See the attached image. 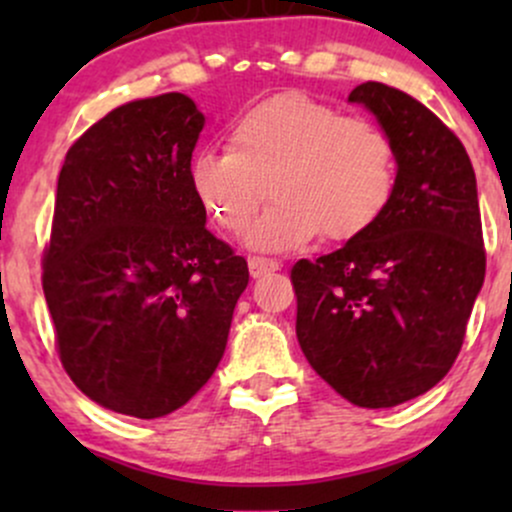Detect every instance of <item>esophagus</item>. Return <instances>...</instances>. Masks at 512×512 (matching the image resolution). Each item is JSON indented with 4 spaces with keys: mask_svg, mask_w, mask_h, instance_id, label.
Here are the masks:
<instances>
[{
    "mask_svg": "<svg viewBox=\"0 0 512 512\" xmlns=\"http://www.w3.org/2000/svg\"><path fill=\"white\" fill-rule=\"evenodd\" d=\"M248 267H250V276H252V279H257V276H264V274H269V272H276V269H279V262H276V260H267V257H250Z\"/></svg>",
    "mask_w": 512,
    "mask_h": 512,
    "instance_id": "1",
    "label": "esophagus"
}]
</instances>
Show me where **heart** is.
I'll list each match as a JSON object with an SVG mask.
<instances>
[{"mask_svg": "<svg viewBox=\"0 0 512 512\" xmlns=\"http://www.w3.org/2000/svg\"><path fill=\"white\" fill-rule=\"evenodd\" d=\"M226 144L192 156L187 180L204 214L226 233L243 231L272 195L245 233L252 250H296L320 233L334 243L358 238L395 195L390 134L305 93H281L243 110L228 125Z\"/></svg>", "mask_w": 512, "mask_h": 512, "instance_id": "obj_1", "label": "heart"}]
</instances>
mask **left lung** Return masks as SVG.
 <instances>
[{"label":"left lung","mask_w":512,"mask_h":512,"mask_svg":"<svg viewBox=\"0 0 512 512\" xmlns=\"http://www.w3.org/2000/svg\"><path fill=\"white\" fill-rule=\"evenodd\" d=\"M397 149V185L375 226L291 269L296 337L325 383L356 407L387 409L448 375L486 274L477 178L460 139L426 105L366 81Z\"/></svg>","instance_id":"1"}]
</instances>
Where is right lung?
Returning <instances> with one entry per match:
<instances>
[{
    "instance_id": "obj_1",
    "label": "right lung",
    "mask_w": 512,
    "mask_h": 512,
    "mask_svg": "<svg viewBox=\"0 0 512 512\" xmlns=\"http://www.w3.org/2000/svg\"><path fill=\"white\" fill-rule=\"evenodd\" d=\"M204 115L185 93L115 108L67 151L43 291L74 385L158 419L214 375L248 262L207 231L187 180Z\"/></svg>"
}]
</instances>
